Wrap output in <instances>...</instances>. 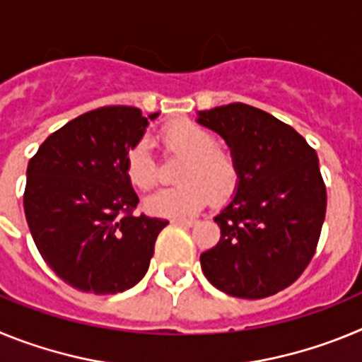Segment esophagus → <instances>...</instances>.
Masks as SVG:
<instances>
[{"label": "esophagus", "mask_w": 362, "mask_h": 362, "mask_svg": "<svg viewBox=\"0 0 362 362\" xmlns=\"http://www.w3.org/2000/svg\"><path fill=\"white\" fill-rule=\"evenodd\" d=\"M170 223H172V225H177V226H194L197 221H194V219H172Z\"/></svg>", "instance_id": "obj_1"}]
</instances>
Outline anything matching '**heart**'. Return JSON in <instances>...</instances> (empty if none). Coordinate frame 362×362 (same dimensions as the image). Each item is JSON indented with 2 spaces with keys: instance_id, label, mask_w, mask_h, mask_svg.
<instances>
[{
  "instance_id": "b5f03b06",
  "label": "heart",
  "mask_w": 362,
  "mask_h": 362,
  "mask_svg": "<svg viewBox=\"0 0 362 362\" xmlns=\"http://www.w3.org/2000/svg\"><path fill=\"white\" fill-rule=\"evenodd\" d=\"M163 152L183 156L174 187H166L145 201L152 216L187 217L199 212L210 197L216 204L232 199L241 181L238 158L225 146L217 145L216 134L190 119L166 123L158 134ZM124 174L130 185L150 190L158 183V161L146 143L130 146L124 156Z\"/></svg>"
}]
</instances>
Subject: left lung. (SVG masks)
Segmentation results:
<instances>
[{
	"instance_id": "left-lung-1",
	"label": "left lung",
	"mask_w": 362,
	"mask_h": 362,
	"mask_svg": "<svg viewBox=\"0 0 362 362\" xmlns=\"http://www.w3.org/2000/svg\"><path fill=\"white\" fill-rule=\"evenodd\" d=\"M199 123L225 137L241 168L238 194L214 217L221 238L201 254L203 274L243 299L288 288L312 261L325 223L317 153L290 124L250 105L203 110Z\"/></svg>"
}]
</instances>
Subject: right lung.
Masks as SVG:
<instances>
[{"label":"right lung","instance_id":"right-lung-1","mask_svg":"<svg viewBox=\"0 0 362 362\" xmlns=\"http://www.w3.org/2000/svg\"><path fill=\"white\" fill-rule=\"evenodd\" d=\"M134 107H101L50 134L28 161L25 217L45 263L72 288L117 293L145 277L168 221L136 216L124 156L148 119Z\"/></svg>","mask_w":362,"mask_h":362}]
</instances>
